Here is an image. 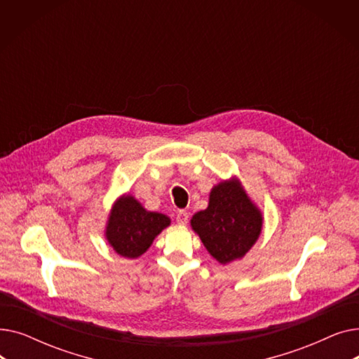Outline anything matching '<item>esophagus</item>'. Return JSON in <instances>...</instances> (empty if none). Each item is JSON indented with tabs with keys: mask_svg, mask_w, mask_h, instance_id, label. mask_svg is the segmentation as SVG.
<instances>
[{
	"mask_svg": "<svg viewBox=\"0 0 359 359\" xmlns=\"http://www.w3.org/2000/svg\"><path fill=\"white\" fill-rule=\"evenodd\" d=\"M176 221H177V224H180V225L187 224V221H189V214H187L186 211H179L177 215H176Z\"/></svg>",
	"mask_w": 359,
	"mask_h": 359,
	"instance_id": "1",
	"label": "esophagus"
}]
</instances>
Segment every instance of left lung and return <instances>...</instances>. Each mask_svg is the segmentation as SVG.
I'll list each match as a JSON object with an SVG mask.
<instances>
[{
  "label": "left lung",
  "mask_w": 359,
  "mask_h": 359,
  "mask_svg": "<svg viewBox=\"0 0 359 359\" xmlns=\"http://www.w3.org/2000/svg\"><path fill=\"white\" fill-rule=\"evenodd\" d=\"M191 225L208 253L221 265H229L255 246L263 217L241 182L231 177L212 187L208 208L196 212Z\"/></svg>",
  "instance_id": "left-lung-1"
}]
</instances>
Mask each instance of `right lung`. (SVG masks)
I'll return each instance as SVG.
<instances>
[{
    "label": "right lung",
    "instance_id": "add662e5",
    "mask_svg": "<svg viewBox=\"0 0 359 359\" xmlns=\"http://www.w3.org/2000/svg\"><path fill=\"white\" fill-rule=\"evenodd\" d=\"M168 225L167 215L147 211L132 195H122L111 206L104 236L119 256L137 259Z\"/></svg>",
    "mask_w": 359,
    "mask_h": 359
}]
</instances>
